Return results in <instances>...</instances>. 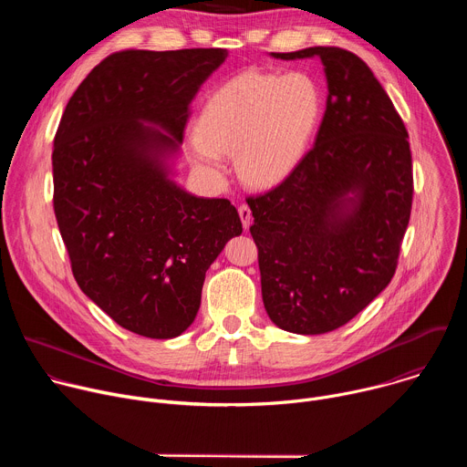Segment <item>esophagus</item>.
Wrapping results in <instances>:
<instances>
[{"mask_svg":"<svg viewBox=\"0 0 467 467\" xmlns=\"http://www.w3.org/2000/svg\"><path fill=\"white\" fill-rule=\"evenodd\" d=\"M238 214H240V220H242L244 229H249V223H251V209H249L247 205H240V207H238Z\"/></svg>","mask_w":467,"mask_h":467,"instance_id":"esophagus-1","label":"esophagus"}]
</instances>
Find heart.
Returning <instances> with one entry per match:
<instances>
[{"instance_id": "1", "label": "heart", "mask_w": 467, "mask_h": 467, "mask_svg": "<svg viewBox=\"0 0 467 467\" xmlns=\"http://www.w3.org/2000/svg\"><path fill=\"white\" fill-rule=\"evenodd\" d=\"M321 109V92L305 74L244 70L209 96L188 135V153L213 175H222L225 155H234L247 186H275L306 155Z\"/></svg>"}]
</instances>
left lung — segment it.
Returning <instances> with one entry per match:
<instances>
[{"label":"left lung","instance_id":"1","mask_svg":"<svg viewBox=\"0 0 467 467\" xmlns=\"http://www.w3.org/2000/svg\"><path fill=\"white\" fill-rule=\"evenodd\" d=\"M272 57H317L328 94L314 148L279 186L247 199L262 301L279 328L323 335L395 274L414 193L409 132L355 53L314 46Z\"/></svg>","mask_w":467,"mask_h":467}]
</instances>
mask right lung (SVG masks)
Masks as SVG:
<instances>
[{
    "label": "right lung",
    "instance_id": "add662e5",
    "mask_svg": "<svg viewBox=\"0 0 467 467\" xmlns=\"http://www.w3.org/2000/svg\"><path fill=\"white\" fill-rule=\"evenodd\" d=\"M227 49L109 55L78 87L53 142V209L72 272L118 325L175 338L242 222L227 199L181 188L173 161L190 103Z\"/></svg>",
    "mask_w": 467,
    "mask_h": 467
}]
</instances>
